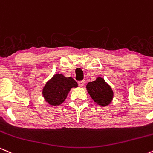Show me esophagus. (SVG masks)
Masks as SVG:
<instances>
[{"label": "esophagus", "mask_w": 153, "mask_h": 153, "mask_svg": "<svg viewBox=\"0 0 153 153\" xmlns=\"http://www.w3.org/2000/svg\"><path fill=\"white\" fill-rule=\"evenodd\" d=\"M78 84H79V87H82L84 85V81H79V82H78Z\"/></svg>", "instance_id": "1"}]
</instances>
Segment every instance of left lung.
Returning a JSON list of instances; mask_svg holds the SVG:
<instances>
[{"instance_id": "left-lung-1", "label": "left lung", "mask_w": 153, "mask_h": 153, "mask_svg": "<svg viewBox=\"0 0 153 153\" xmlns=\"http://www.w3.org/2000/svg\"><path fill=\"white\" fill-rule=\"evenodd\" d=\"M87 89L93 100L101 106H107L112 100L113 92L110 87L102 78H97L94 82H89Z\"/></svg>"}]
</instances>
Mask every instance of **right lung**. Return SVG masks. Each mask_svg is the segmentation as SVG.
Here are the masks:
<instances>
[{
    "label": "right lung",
    "mask_w": 153,
    "mask_h": 153,
    "mask_svg": "<svg viewBox=\"0 0 153 153\" xmlns=\"http://www.w3.org/2000/svg\"><path fill=\"white\" fill-rule=\"evenodd\" d=\"M76 87V82L73 78L57 74L46 84L43 90V95L48 104L59 106L65 100L70 89Z\"/></svg>",
    "instance_id": "obj_1"
}]
</instances>
